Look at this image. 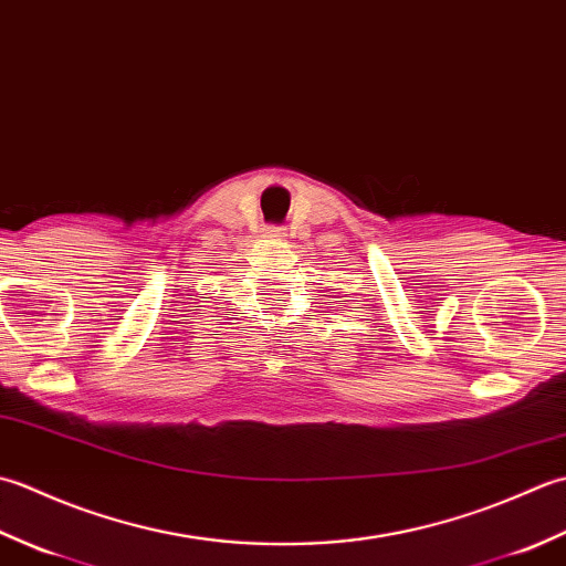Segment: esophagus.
Segmentation results:
<instances>
[{"mask_svg": "<svg viewBox=\"0 0 566 566\" xmlns=\"http://www.w3.org/2000/svg\"><path fill=\"white\" fill-rule=\"evenodd\" d=\"M268 233H270V238H284V228H276L274 226V228H270Z\"/></svg>", "mask_w": 566, "mask_h": 566, "instance_id": "esophagus-1", "label": "esophagus"}]
</instances>
